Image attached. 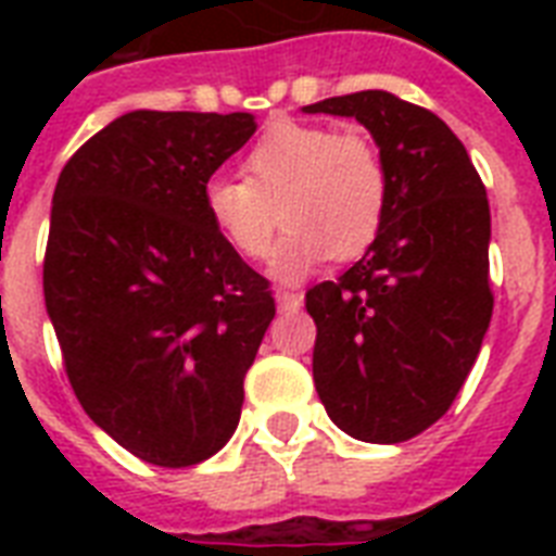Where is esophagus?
Instances as JSON below:
<instances>
[{
  "label": "esophagus",
  "mask_w": 556,
  "mask_h": 556,
  "mask_svg": "<svg viewBox=\"0 0 556 556\" xmlns=\"http://www.w3.org/2000/svg\"><path fill=\"white\" fill-rule=\"evenodd\" d=\"M277 305H279V312H296V308L303 305V294H296V291H286V288H279V291H277Z\"/></svg>",
  "instance_id": "esophagus-1"
}]
</instances>
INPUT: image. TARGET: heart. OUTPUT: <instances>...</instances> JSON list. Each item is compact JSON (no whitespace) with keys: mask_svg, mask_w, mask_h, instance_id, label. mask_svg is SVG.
<instances>
[{"mask_svg":"<svg viewBox=\"0 0 556 556\" xmlns=\"http://www.w3.org/2000/svg\"><path fill=\"white\" fill-rule=\"evenodd\" d=\"M244 178H210V225L248 260L268 256L286 218L270 274L300 282L331 256L357 260L378 239L389 207L383 155L364 132L317 124H277L244 155Z\"/></svg>","mask_w":556,"mask_h":556,"instance_id":"heart-1","label":"heart"}]
</instances>
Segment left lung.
Listing matches in <instances>:
<instances>
[{"label":"left lung","instance_id":"obj_1","mask_svg":"<svg viewBox=\"0 0 556 556\" xmlns=\"http://www.w3.org/2000/svg\"><path fill=\"white\" fill-rule=\"evenodd\" d=\"M303 112L355 117L378 143L389 207L364 260L308 288L314 387L352 439L397 444L439 421L491 326V207L473 161L439 115L389 91Z\"/></svg>","mask_w":556,"mask_h":556}]
</instances>
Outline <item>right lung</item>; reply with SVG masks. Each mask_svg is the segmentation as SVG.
<instances>
[{
  "instance_id": "1",
  "label": "right lung",
  "mask_w": 556,
  "mask_h": 556,
  "mask_svg": "<svg viewBox=\"0 0 556 556\" xmlns=\"http://www.w3.org/2000/svg\"><path fill=\"white\" fill-rule=\"evenodd\" d=\"M253 132L248 112L138 109L56 181L42 291L65 375L91 421L150 465L225 447L277 314L204 210L210 176Z\"/></svg>"
}]
</instances>
